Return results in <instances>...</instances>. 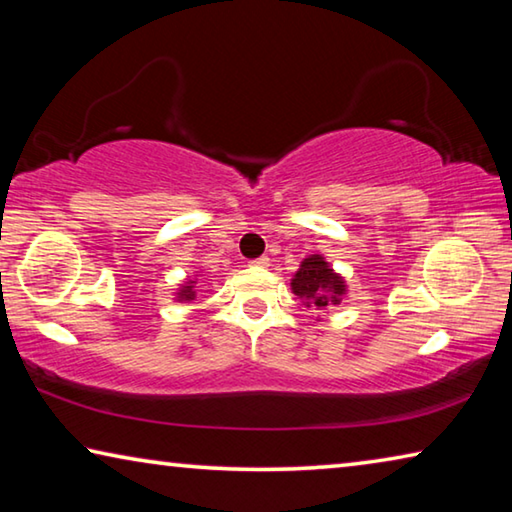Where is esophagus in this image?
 <instances>
[{
  "mask_svg": "<svg viewBox=\"0 0 512 512\" xmlns=\"http://www.w3.org/2000/svg\"><path fill=\"white\" fill-rule=\"evenodd\" d=\"M250 266H259V268H266L268 266V257H257L250 262Z\"/></svg>",
  "mask_w": 512,
  "mask_h": 512,
  "instance_id": "34e87169",
  "label": "esophagus"
}]
</instances>
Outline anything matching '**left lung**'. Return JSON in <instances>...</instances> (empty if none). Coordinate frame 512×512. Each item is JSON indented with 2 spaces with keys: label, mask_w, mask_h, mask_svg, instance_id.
Segmentation results:
<instances>
[{
  "label": "left lung",
  "mask_w": 512,
  "mask_h": 512,
  "mask_svg": "<svg viewBox=\"0 0 512 512\" xmlns=\"http://www.w3.org/2000/svg\"><path fill=\"white\" fill-rule=\"evenodd\" d=\"M291 289L307 307H336L345 296V282L320 255H309L293 275Z\"/></svg>",
  "instance_id": "1"
}]
</instances>
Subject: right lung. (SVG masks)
I'll return each mask as SVG.
<instances>
[{
	"label": "right lung",
	"mask_w": 512,
	"mask_h": 512,
	"mask_svg": "<svg viewBox=\"0 0 512 512\" xmlns=\"http://www.w3.org/2000/svg\"><path fill=\"white\" fill-rule=\"evenodd\" d=\"M194 296H196V291H194V282H187L183 289H180V293H178V298L180 300H194Z\"/></svg>",
	"instance_id": "add662e5"
}]
</instances>
